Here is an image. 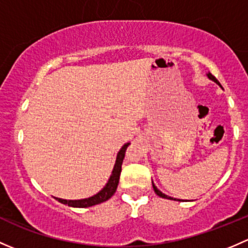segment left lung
<instances>
[{
    "mask_svg": "<svg viewBox=\"0 0 248 248\" xmlns=\"http://www.w3.org/2000/svg\"><path fill=\"white\" fill-rule=\"evenodd\" d=\"M207 76H208V78H210V79H212V80H214V82H215V83H216V84H218V85H220V87H221L220 82H218V80H217V79H216V78H215V76H213V75H212V74H210V72H209V74H207ZM152 186H153V190H155V194H157V195H158V196L163 197V199H168V200H174V201H181V200H176V199H172V197H170V196H168V195L163 194V192H161V191H160V190H158V189H157V186H155V183H153V182H152Z\"/></svg>",
    "mask_w": 248,
    "mask_h": 248,
    "instance_id": "left-lung-1",
    "label": "left lung"
}]
</instances>
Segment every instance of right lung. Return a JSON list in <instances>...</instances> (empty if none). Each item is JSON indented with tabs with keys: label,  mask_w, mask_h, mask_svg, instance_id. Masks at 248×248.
Returning <instances> with one entry per match:
<instances>
[{
	"label": "right lung",
	"mask_w": 248,
	"mask_h": 248,
	"mask_svg": "<svg viewBox=\"0 0 248 248\" xmlns=\"http://www.w3.org/2000/svg\"><path fill=\"white\" fill-rule=\"evenodd\" d=\"M129 146L128 144H124L122 146V148L120 150V152L117 153V157H116V161H115V165H114L113 172H111V176L109 178L108 183L106 184V186L101 190L98 194L93 195V196L89 197V199H84V200H62V199H57L54 197L58 202L62 203V204H67L69 207H75V208H87V207H93L95 204H100V203L106 202L107 200L110 199L116 191V187L119 186V181H120V173H121V165H122V161H124V153H126L127 147Z\"/></svg>",
	"instance_id": "right-lung-1"
}]
</instances>
